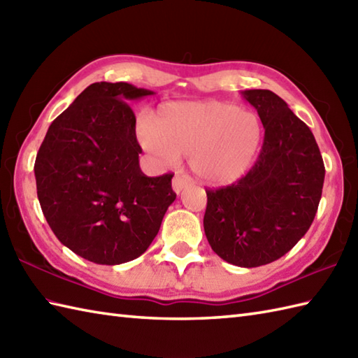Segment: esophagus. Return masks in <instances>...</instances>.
Masks as SVG:
<instances>
[{
	"mask_svg": "<svg viewBox=\"0 0 358 358\" xmlns=\"http://www.w3.org/2000/svg\"><path fill=\"white\" fill-rule=\"evenodd\" d=\"M191 186V178H187L186 175H181V173H177L175 177L172 178V189L173 192L180 194L181 191H183L185 187Z\"/></svg>",
	"mask_w": 358,
	"mask_h": 358,
	"instance_id": "esophagus-1",
	"label": "esophagus"
}]
</instances>
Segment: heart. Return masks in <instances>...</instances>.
Masks as SVG:
<instances>
[{
	"mask_svg": "<svg viewBox=\"0 0 358 358\" xmlns=\"http://www.w3.org/2000/svg\"><path fill=\"white\" fill-rule=\"evenodd\" d=\"M254 112L222 101H175L162 106L140 131L143 146L166 163L189 157L196 177L224 185L245 173L262 144Z\"/></svg>",
	"mask_w": 358,
	"mask_h": 358,
	"instance_id": "1",
	"label": "heart"
}]
</instances>
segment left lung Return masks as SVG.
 Returning <instances> with one entry per match:
<instances>
[{
	"mask_svg": "<svg viewBox=\"0 0 358 358\" xmlns=\"http://www.w3.org/2000/svg\"><path fill=\"white\" fill-rule=\"evenodd\" d=\"M264 127L257 162L231 186L208 189L204 234L240 268L278 260L308 232L322 199L324 164L310 129L271 90H245Z\"/></svg>",
	"mask_w": 358,
	"mask_h": 358,
	"instance_id": "obj_1",
	"label": "left lung"
}]
</instances>
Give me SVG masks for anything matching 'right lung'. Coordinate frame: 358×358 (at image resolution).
I'll list each match as a JSON object with an SVG mask.
<instances>
[{
	"label": "right lung",
	"instance_id": "right-lung-1",
	"mask_svg": "<svg viewBox=\"0 0 358 358\" xmlns=\"http://www.w3.org/2000/svg\"><path fill=\"white\" fill-rule=\"evenodd\" d=\"M129 83H94L52 121L35 159L36 194L57 238L96 264L146 252L173 203V173L148 177L135 113L152 95Z\"/></svg>",
	"mask_w": 358,
	"mask_h": 358
}]
</instances>
